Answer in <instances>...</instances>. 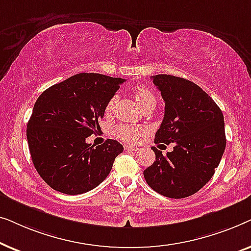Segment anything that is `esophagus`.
<instances>
[{
	"label": "esophagus",
	"mask_w": 251,
	"mask_h": 251,
	"mask_svg": "<svg viewBox=\"0 0 251 251\" xmlns=\"http://www.w3.org/2000/svg\"><path fill=\"white\" fill-rule=\"evenodd\" d=\"M125 150L126 151H130V152H136V151H138V147L130 146V145H125Z\"/></svg>",
	"instance_id": "1"
}]
</instances>
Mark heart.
Instances as JSON below:
<instances>
[{
  "label": "heart",
  "mask_w": 251,
  "mask_h": 251,
  "mask_svg": "<svg viewBox=\"0 0 251 251\" xmlns=\"http://www.w3.org/2000/svg\"><path fill=\"white\" fill-rule=\"evenodd\" d=\"M133 95H135L136 100L138 101V104L140 106L146 104L147 101L155 99L154 95L149 90V89L143 88V87L136 88L135 91H133ZM116 100H118V97H116V96L109 99V101L107 102V106H106V111L111 112L112 109L114 108ZM143 133H144V128H142V126H137L121 125L116 126L115 129V135L118 136L120 139L125 140L126 143H136Z\"/></svg>",
  "instance_id": "b5f03b06"
}]
</instances>
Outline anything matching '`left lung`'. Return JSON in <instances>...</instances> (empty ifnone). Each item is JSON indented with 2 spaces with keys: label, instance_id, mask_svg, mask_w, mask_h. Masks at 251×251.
<instances>
[{
  "label": "left lung",
  "instance_id": "obj_1",
  "mask_svg": "<svg viewBox=\"0 0 251 251\" xmlns=\"http://www.w3.org/2000/svg\"><path fill=\"white\" fill-rule=\"evenodd\" d=\"M164 100V118L154 143L175 144L144 170L151 188L167 198L183 199L200 191L214 176L226 146L224 116L207 92L194 82L173 75H154Z\"/></svg>",
  "mask_w": 251,
  "mask_h": 251
}]
</instances>
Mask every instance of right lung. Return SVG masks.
<instances>
[{"instance_id":"1","label":"right lung","mask_w":251,"mask_h":251,"mask_svg":"<svg viewBox=\"0 0 251 251\" xmlns=\"http://www.w3.org/2000/svg\"><path fill=\"white\" fill-rule=\"evenodd\" d=\"M125 80L80 73L44 90L27 123V142L41 178L61 193L82 194L111 173L123 146L114 139L102 145L85 139L100 128L106 106Z\"/></svg>"}]
</instances>
